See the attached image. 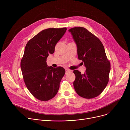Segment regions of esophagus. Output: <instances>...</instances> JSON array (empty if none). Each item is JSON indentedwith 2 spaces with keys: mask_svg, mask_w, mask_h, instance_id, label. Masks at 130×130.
Wrapping results in <instances>:
<instances>
[{
  "mask_svg": "<svg viewBox=\"0 0 130 130\" xmlns=\"http://www.w3.org/2000/svg\"><path fill=\"white\" fill-rule=\"evenodd\" d=\"M65 70H66V73H67L70 72L71 71V70L68 69H65Z\"/></svg>",
  "mask_w": 130,
  "mask_h": 130,
  "instance_id": "1",
  "label": "esophagus"
}]
</instances>
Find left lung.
<instances>
[{
	"label": "left lung",
	"mask_w": 130,
	"mask_h": 130,
	"mask_svg": "<svg viewBox=\"0 0 130 130\" xmlns=\"http://www.w3.org/2000/svg\"><path fill=\"white\" fill-rule=\"evenodd\" d=\"M77 46L78 59L82 61L86 71L84 74L73 71L76 79L73 86L81 97L91 99L99 96L106 86L110 70L104 46L100 40L83 27L68 30Z\"/></svg>",
	"instance_id": "1"
}]
</instances>
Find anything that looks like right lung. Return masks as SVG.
I'll return each instance as SVG.
<instances>
[{
	"mask_svg": "<svg viewBox=\"0 0 130 130\" xmlns=\"http://www.w3.org/2000/svg\"><path fill=\"white\" fill-rule=\"evenodd\" d=\"M66 30V28L44 30L26 45L21 62L23 78L31 94L41 101H48L57 95L65 73L62 67L48 66L46 60Z\"/></svg>",
	"mask_w": 130,
	"mask_h": 130,
	"instance_id": "1",
	"label": "right lung"
}]
</instances>
